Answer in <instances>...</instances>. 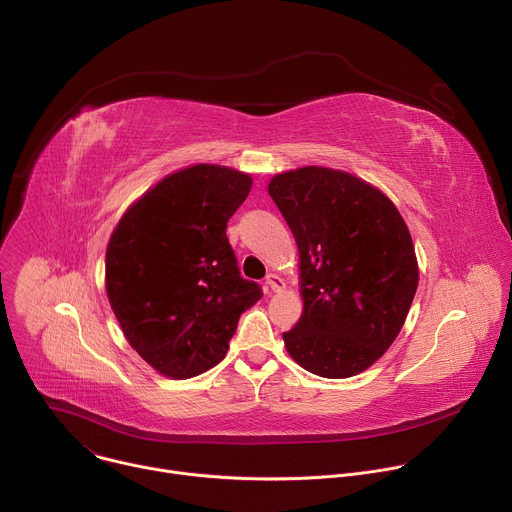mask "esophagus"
Returning a JSON list of instances; mask_svg holds the SVG:
<instances>
[{"label":"esophagus","mask_w":512,"mask_h":512,"mask_svg":"<svg viewBox=\"0 0 512 512\" xmlns=\"http://www.w3.org/2000/svg\"><path fill=\"white\" fill-rule=\"evenodd\" d=\"M267 285L271 287V291H283V279L277 273L267 275Z\"/></svg>","instance_id":"1"}]
</instances>
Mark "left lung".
<instances>
[{"mask_svg":"<svg viewBox=\"0 0 512 512\" xmlns=\"http://www.w3.org/2000/svg\"><path fill=\"white\" fill-rule=\"evenodd\" d=\"M269 196L300 251L304 312L283 332L289 356L326 379L362 373L393 344L417 291L403 216L375 186L320 166L273 176Z\"/></svg>","mask_w":512,"mask_h":512,"instance_id":"obj_1","label":"left lung"}]
</instances>
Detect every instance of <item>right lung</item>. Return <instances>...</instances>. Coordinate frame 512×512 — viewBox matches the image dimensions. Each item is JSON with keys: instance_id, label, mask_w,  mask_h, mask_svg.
<instances>
[{"instance_id": "1", "label": "right lung", "mask_w": 512, "mask_h": 512, "mask_svg": "<svg viewBox=\"0 0 512 512\" xmlns=\"http://www.w3.org/2000/svg\"><path fill=\"white\" fill-rule=\"evenodd\" d=\"M251 184L225 166L174 172L127 208L109 239V304L131 348L166 377L221 362L241 314L263 296L227 239Z\"/></svg>"}]
</instances>
